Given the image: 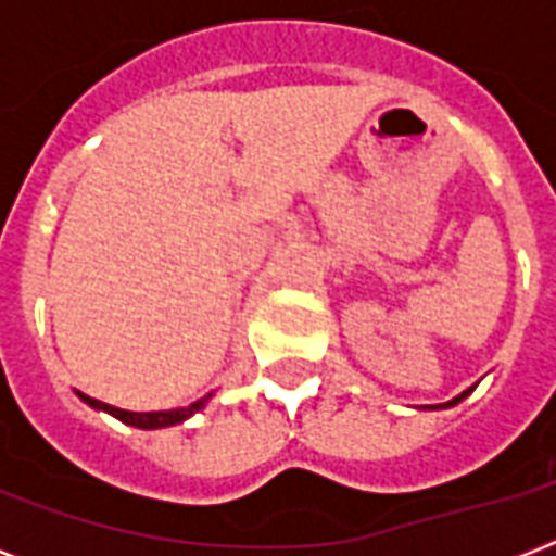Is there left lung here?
Returning <instances> with one entry per match:
<instances>
[{
  "label": "left lung",
  "mask_w": 556,
  "mask_h": 556,
  "mask_svg": "<svg viewBox=\"0 0 556 556\" xmlns=\"http://www.w3.org/2000/svg\"><path fill=\"white\" fill-rule=\"evenodd\" d=\"M470 392H473V387H470V389H465V392H462V395H456V397H453V401H447V404H439V406H456L458 401H465V397L470 395ZM439 406H430V409H439Z\"/></svg>",
  "instance_id": "obj_1"
}]
</instances>
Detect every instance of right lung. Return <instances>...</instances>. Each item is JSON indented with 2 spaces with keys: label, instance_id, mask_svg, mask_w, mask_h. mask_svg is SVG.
<instances>
[{
  "label": "right lung",
  "instance_id": "1",
  "mask_svg": "<svg viewBox=\"0 0 556 556\" xmlns=\"http://www.w3.org/2000/svg\"><path fill=\"white\" fill-rule=\"evenodd\" d=\"M77 395H80V401H86L89 406H94V409H100V413L115 415L117 421L129 424V427H138V430H161V427H173V424L187 421L192 413L204 409V404H207L213 392L204 397H199V401L190 406H181V409H161V413H129V409H117V406L103 404V401H98V397L83 395V392H77Z\"/></svg>",
  "mask_w": 556,
  "mask_h": 556
}]
</instances>
